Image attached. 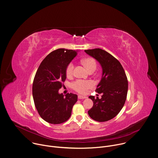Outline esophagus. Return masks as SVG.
Listing matches in <instances>:
<instances>
[{
	"mask_svg": "<svg viewBox=\"0 0 158 158\" xmlns=\"http://www.w3.org/2000/svg\"><path fill=\"white\" fill-rule=\"evenodd\" d=\"M87 97L85 96H82V95H78V98L79 99H84V98H86Z\"/></svg>",
	"mask_w": 158,
	"mask_h": 158,
	"instance_id": "34e87169",
	"label": "esophagus"
}]
</instances>
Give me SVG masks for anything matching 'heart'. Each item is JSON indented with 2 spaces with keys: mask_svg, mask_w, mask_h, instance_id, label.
Masks as SVG:
<instances>
[{
  "mask_svg": "<svg viewBox=\"0 0 158 158\" xmlns=\"http://www.w3.org/2000/svg\"><path fill=\"white\" fill-rule=\"evenodd\" d=\"M82 64L85 66L88 71H95L97 67V64L95 60L92 58H86L82 60ZM74 64L73 63H70L66 67V73L67 76H71L73 74L74 71ZM72 88L76 92L80 94H85L87 90L94 86V82L89 80H81L79 79L71 84Z\"/></svg>",
  "mask_w": 158,
  "mask_h": 158,
  "instance_id": "1",
  "label": "heart"
}]
</instances>
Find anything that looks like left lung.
<instances>
[{
    "label": "left lung",
    "mask_w": 158,
    "mask_h": 158,
    "mask_svg": "<svg viewBox=\"0 0 158 158\" xmlns=\"http://www.w3.org/2000/svg\"><path fill=\"white\" fill-rule=\"evenodd\" d=\"M95 58L102 69L101 80L96 92L102 94V98L89 96L93 107L88 114L93 120L107 122L118 115L123 108L128 92V80L120 63L108 52L100 48L84 51Z\"/></svg>",
    "instance_id": "obj_1"
}]
</instances>
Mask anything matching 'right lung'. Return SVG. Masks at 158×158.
Wrapping results in <instances>:
<instances>
[{"label": "right lung", "mask_w": 158, "mask_h": 158, "mask_svg": "<svg viewBox=\"0 0 158 158\" xmlns=\"http://www.w3.org/2000/svg\"><path fill=\"white\" fill-rule=\"evenodd\" d=\"M77 54V51L64 48L52 51L36 73L32 87L35 106L40 117L49 123L67 121L77 101L76 94L59 93L66 79V67Z\"/></svg>", "instance_id": "right-lung-1"}]
</instances>
